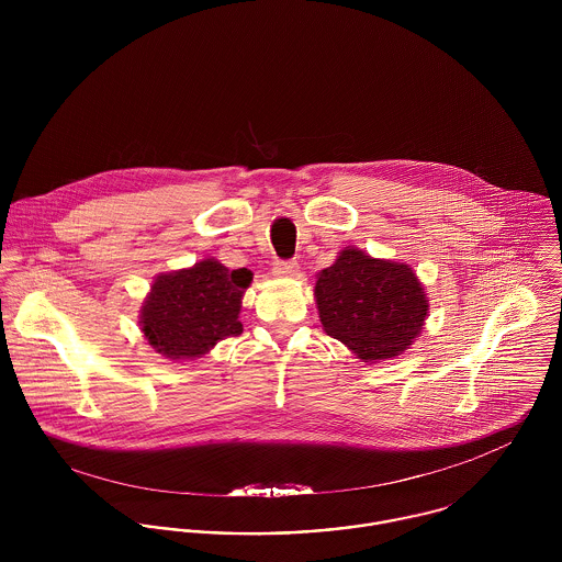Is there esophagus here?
Listing matches in <instances>:
<instances>
[{"mask_svg":"<svg viewBox=\"0 0 562 562\" xmlns=\"http://www.w3.org/2000/svg\"><path fill=\"white\" fill-rule=\"evenodd\" d=\"M272 272L277 277H296L299 274V263L296 259H277L272 266Z\"/></svg>","mask_w":562,"mask_h":562,"instance_id":"esophagus-1","label":"esophagus"}]
</instances>
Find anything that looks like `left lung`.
Instances as JSON below:
<instances>
[{
  "instance_id": "obj_1",
  "label": "left lung",
  "mask_w": 562,
  "mask_h": 562,
  "mask_svg": "<svg viewBox=\"0 0 562 562\" xmlns=\"http://www.w3.org/2000/svg\"><path fill=\"white\" fill-rule=\"evenodd\" d=\"M324 330L359 359L376 361L401 355L422 330L428 301L406 263L372 259L346 248L316 283Z\"/></svg>"
}]
</instances>
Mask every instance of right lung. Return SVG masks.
<instances>
[{
  "label": "right lung",
  "instance_id": "right-lung-1",
  "mask_svg": "<svg viewBox=\"0 0 562 562\" xmlns=\"http://www.w3.org/2000/svg\"><path fill=\"white\" fill-rule=\"evenodd\" d=\"M250 279V270H229L216 259L160 274L140 316L145 337L168 359L205 355L221 339L240 335L241 294Z\"/></svg>",
  "mask_w": 562,
  "mask_h": 562
}]
</instances>
